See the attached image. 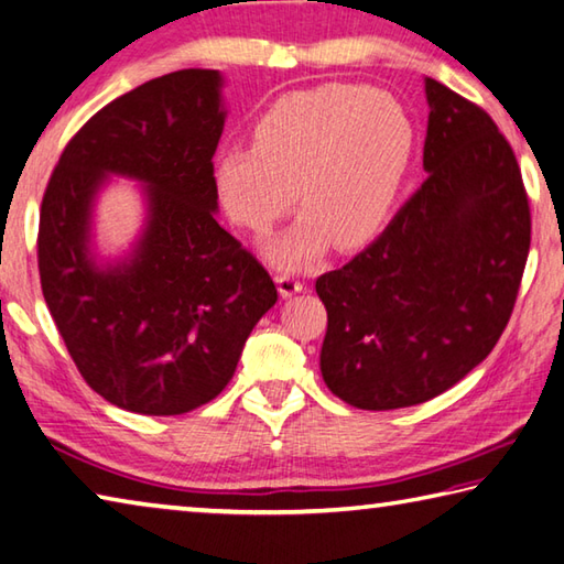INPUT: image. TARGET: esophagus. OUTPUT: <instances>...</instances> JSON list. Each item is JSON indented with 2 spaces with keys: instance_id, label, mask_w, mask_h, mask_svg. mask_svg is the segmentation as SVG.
Instances as JSON below:
<instances>
[{
  "instance_id": "1",
  "label": "esophagus",
  "mask_w": 564,
  "mask_h": 564,
  "mask_svg": "<svg viewBox=\"0 0 564 564\" xmlns=\"http://www.w3.org/2000/svg\"><path fill=\"white\" fill-rule=\"evenodd\" d=\"M278 290L282 294V300H286V296H294L296 292H302L304 282L296 278L294 272H282V274H278Z\"/></svg>"
}]
</instances>
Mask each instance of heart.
I'll list each match as a JSON object with an SVG mask.
<instances>
[{"mask_svg":"<svg viewBox=\"0 0 564 564\" xmlns=\"http://www.w3.org/2000/svg\"><path fill=\"white\" fill-rule=\"evenodd\" d=\"M414 124L395 95L354 83L284 93L252 124V147H223L210 164L216 198L236 226L264 232L294 206L304 216L264 246L280 270L366 246L386 226L412 164Z\"/></svg>","mask_w":564,"mask_h":564,"instance_id":"1","label":"heart"}]
</instances>
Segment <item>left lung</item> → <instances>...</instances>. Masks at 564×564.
Instances as JSON below:
<instances>
[{"instance_id": "obj_1", "label": "left lung", "mask_w": 564, "mask_h": 564, "mask_svg": "<svg viewBox=\"0 0 564 564\" xmlns=\"http://www.w3.org/2000/svg\"><path fill=\"white\" fill-rule=\"evenodd\" d=\"M430 176L378 240L316 280L322 376L358 410H398L456 386L511 318L530 250L516 154L479 105L424 78Z\"/></svg>"}]
</instances>
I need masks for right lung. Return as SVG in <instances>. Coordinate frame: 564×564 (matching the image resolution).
Here are the masks:
<instances>
[{
	"label": "right lung",
	"instance_id": "obj_1",
	"mask_svg": "<svg viewBox=\"0 0 564 564\" xmlns=\"http://www.w3.org/2000/svg\"><path fill=\"white\" fill-rule=\"evenodd\" d=\"M220 88L218 70L188 68L120 95L66 144L41 200L48 312L85 382L122 410L206 405L278 302L268 270L216 220ZM112 173L143 184L148 218L124 259L100 263L91 208Z\"/></svg>",
	"mask_w": 564,
	"mask_h": 564
}]
</instances>
